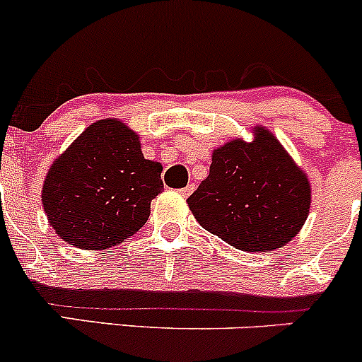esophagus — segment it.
I'll list each match as a JSON object with an SVG mask.
<instances>
[{
  "label": "esophagus",
  "mask_w": 362,
  "mask_h": 362,
  "mask_svg": "<svg viewBox=\"0 0 362 362\" xmlns=\"http://www.w3.org/2000/svg\"><path fill=\"white\" fill-rule=\"evenodd\" d=\"M192 191H194V184H189V185H185L184 189H180V194L184 196V198H187Z\"/></svg>",
  "instance_id": "34e87169"
}]
</instances>
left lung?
I'll return each mask as SVG.
<instances>
[{
  "mask_svg": "<svg viewBox=\"0 0 362 362\" xmlns=\"http://www.w3.org/2000/svg\"><path fill=\"white\" fill-rule=\"evenodd\" d=\"M252 134V141L235 138L211 152L210 173L187 204L206 231L235 249L269 252L301 231L312 189L268 127L257 124Z\"/></svg>",
  "mask_w": 362,
  "mask_h": 362,
  "instance_id": "left-lung-1",
  "label": "left lung"
}]
</instances>
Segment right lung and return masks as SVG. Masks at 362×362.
I'll return each mask as SVG.
<instances>
[{
  "label": "right lung",
  "mask_w": 362,
  "mask_h": 362,
  "mask_svg": "<svg viewBox=\"0 0 362 362\" xmlns=\"http://www.w3.org/2000/svg\"><path fill=\"white\" fill-rule=\"evenodd\" d=\"M160 171L127 124L96 120L47 171L42 204L49 224L78 249L119 245L147 222L151 202L164 191Z\"/></svg>",
  "instance_id": "obj_1"
}]
</instances>
